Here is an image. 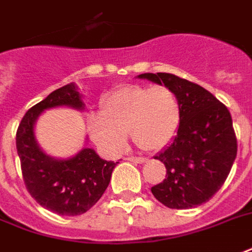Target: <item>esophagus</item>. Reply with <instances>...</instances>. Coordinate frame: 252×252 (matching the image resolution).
Instances as JSON below:
<instances>
[{
    "label": "esophagus",
    "instance_id": "34e87169",
    "mask_svg": "<svg viewBox=\"0 0 252 252\" xmlns=\"http://www.w3.org/2000/svg\"><path fill=\"white\" fill-rule=\"evenodd\" d=\"M127 160L134 162V163H145L147 160V158H145V157H128Z\"/></svg>",
    "mask_w": 252,
    "mask_h": 252
}]
</instances>
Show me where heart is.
I'll return each instance as SVG.
<instances>
[{
	"label": "heart",
	"mask_w": 252,
	"mask_h": 252,
	"mask_svg": "<svg viewBox=\"0 0 252 252\" xmlns=\"http://www.w3.org/2000/svg\"><path fill=\"white\" fill-rule=\"evenodd\" d=\"M181 105L164 85H127L102 101L101 113L89 115V131L95 143L111 154L122 153L127 133L147 151L163 149L178 131Z\"/></svg>",
	"instance_id": "b5f03b06"
}]
</instances>
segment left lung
<instances>
[{
  "label": "left lung",
  "instance_id": "8db88e82",
  "mask_svg": "<svg viewBox=\"0 0 252 252\" xmlns=\"http://www.w3.org/2000/svg\"><path fill=\"white\" fill-rule=\"evenodd\" d=\"M173 89L181 105L177 135L155 159L166 166L153 195L169 209L200 206L222 187L238 151L230 111L205 88L170 73L138 75Z\"/></svg>",
  "mask_w": 252,
  "mask_h": 252
}]
</instances>
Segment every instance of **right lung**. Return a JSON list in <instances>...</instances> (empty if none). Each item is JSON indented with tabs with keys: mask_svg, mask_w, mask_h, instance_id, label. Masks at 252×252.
Returning a JSON list of instances; mask_svg holds the SVG:
<instances>
[{
	"mask_svg": "<svg viewBox=\"0 0 252 252\" xmlns=\"http://www.w3.org/2000/svg\"><path fill=\"white\" fill-rule=\"evenodd\" d=\"M57 106L82 109L74 83L57 89L26 111L17 128V153L30 195L53 213L74 217L86 213L99 200L118 162L101 159L89 147L70 159H54L45 154L34 139V124L45 109Z\"/></svg>",
	"mask_w": 252,
	"mask_h": 252,
	"instance_id": "add662e5",
	"label": "right lung"
}]
</instances>
